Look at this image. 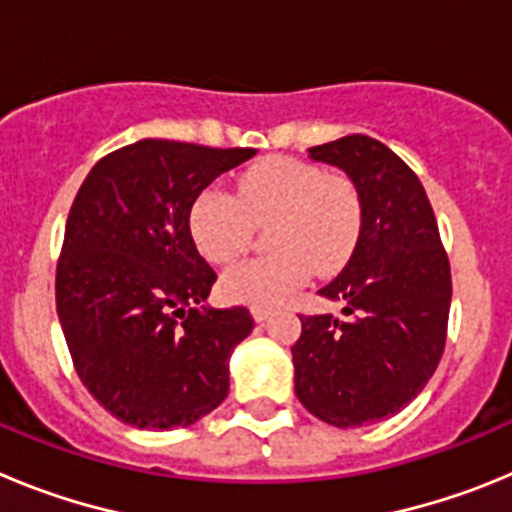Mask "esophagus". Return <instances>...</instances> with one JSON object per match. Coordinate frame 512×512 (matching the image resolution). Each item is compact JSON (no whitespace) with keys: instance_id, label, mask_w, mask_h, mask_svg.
<instances>
[{"instance_id":"34e87169","label":"esophagus","mask_w":512,"mask_h":512,"mask_svg":"<svg viewBox=\"0 0 512 512\" xmlns=\"http://www.w3.org/2000/svg\"><path fill=\"white\" fill-rule=\"evenodd\" d=\"M251 315H253V320H256V323H264V320H269V315H271V307H264V305H253Z\"/></svg>"}]
</instances>
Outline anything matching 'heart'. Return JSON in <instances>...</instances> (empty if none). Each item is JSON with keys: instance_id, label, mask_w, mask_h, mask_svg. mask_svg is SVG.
<instances>
[{"instance_id": "obj_1", "label": "heart", "mask_w": 512, "mask_h": 512, "mask_svg": "<svg viewBox=\"0 0 512 512\" xmlns=\"http://www.w3.org/2000/svg\"><path fill=\"white\" fill-rule=\"evenodd\" d=\"M269 220L266 246L274 253L225 271L220 287L230 300L274 305L302 287L315 266L338 269L359 241L364 207L348 176L287 156L251 166L235 184V197L207 187L189 207V233L212 264L241 259L253 225Z\"/></svg>"}]
</instances>
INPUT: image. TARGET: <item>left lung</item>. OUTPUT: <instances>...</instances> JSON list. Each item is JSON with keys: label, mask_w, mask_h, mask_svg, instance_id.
Masks as SVG:
<instances>
[{"label": "left lung", "mask_w": 512, "mask_h": 512, "mask_svg": "<svg viewBox=\"0 0 512 512\" xmlns=\"http://www.w3.org/2000/svg\"><path fill=\"white\" fill-rule=\"evenodd\" d=\"M310 158L346 171L364 225L346 269L318 292L341 300L346 318L300 315L295 392L315 418L356 428L400 413L436 372L451 266L423 184L384 143L346 135L312 146Z\"/></svg>", "instance_id": "left-lung-1"}]
</instances>
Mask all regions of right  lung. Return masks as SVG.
Segmentation results:
<instances>
[{
    "label": "right lung",
    "mask_w": 512,
    "mask_h": 512,
    "mask_svg": "<svg viewBox=\"0 0 512 512\" xmlns=\"http://www.w3.org/2000/svg\"><path fill=\"white\" fill-rule=\"evenodd\" d=\"M253 148L138 140L99 158L71 205L56 307L81 384L135 428H187L228 397L248 307H205L217 274L189 233L194 197Z\"/></svg>",
    "instance_id": "1"
}]
</instances>
